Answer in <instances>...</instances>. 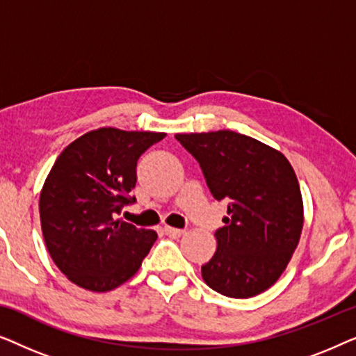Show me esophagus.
<instances>
[{"label": "esophagus", "mask_w": 356, "mask_h": 356, "mask_svg": "<svg viewBox=\"0 0 356 356\" xmlns=\"http://www.w3.org/2000/svg\"><path fill=\"white\" fill-rule=\"evenodd\" d=\"M163 232L172 238H179L184 233V230H179V228H172V227H165Z\"/></svg>", "instance_id": "esophagus-1"}]
</instances>
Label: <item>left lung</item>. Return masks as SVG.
<instances>
[{"instance_id": "8db88e82", "label": "left lung", "mask_w": 356, "mask_h": 356, "mask_svg": "<svg viewBox=\"0 0 356 356\" xmlns=\"http://www.w3.org/2000/svg\"><path fill=\"white\" fill-rule=\"evenodd\" d=\"M197 160L217 201H228L217 251L201 267L217 293L251 298L279 280L303 228L298 179L279 150L230 129L175 136Z\"/></svg>"}]
</instances>
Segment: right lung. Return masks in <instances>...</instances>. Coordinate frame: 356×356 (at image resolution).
<instances>
[{"label":"right lung","instance_id":"obj_1","mask_svg":"<svg viewBox=\"0 0 356 356\" xmlns=\"http://www.w3.org/2000/svg\"><path fill=\"white\" fill-rule=\"evenodd\" d=\"M165 133L100 128L60 154L40 193L43 240L63 274L81 289L110 291L129 280L157 240L120 216L134 202L136 165Z\"/></svg>","mask_w":356,"mask_h":356}]
</instances>
